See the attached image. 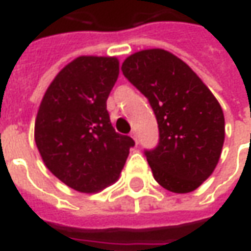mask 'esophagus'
Instances as JSON below:
<instances>
[{"label": "esophagus", "instance_id": "1", "mask_svg": "<svg viewBox=\"0 0 251 251\" xmlns=\"http://www.w3.org/2000/svg\"><path fill=\"white\" fill-rule=\"evenodd\" d=\"M130 135H131V138L135 141V144H138V140H137V132H135V131H132Z\"/></svg>", "mask_w": 251, "mask_h": 251}]
</instances>
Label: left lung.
<instances>
[{"label": "left lung", "mask_w": 251, "mask_h": 251, "mask_svg": "<svg viewBox=\"0 0 251 251\" xmlns=\"http://www.w3.org/2000/svg\"><path fill=\"white\" fill-rule=\"evenodd\" d=\"M124 76L148 98L159 127V144L147 151L155 180L172 193L198 188L217 168L225 141L224 111L201 78L163 49L128 55Z\"/></svg>", "instance_id": "1"}]
</instances>
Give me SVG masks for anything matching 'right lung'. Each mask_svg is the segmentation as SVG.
Masks as SVG:
<instances>
[{
	"instance_id": "right-lung-1",
	"label": "right lung",
	"mask_w": 251,
	"mask_h": 251,
	"mask_svg": "<svg viewBox=\"0 0 251 251\" xmlns=\"http://www.w3.org/2000/svg\"><path fill=\"white\" fill-rule=\"evenodd\" d=\"M119 73L117 57L79 55L55 75L37 110L34 141L46 168L79 193L116 183L134 145L106 109Z\"/></svg>"
}]
</instances>
